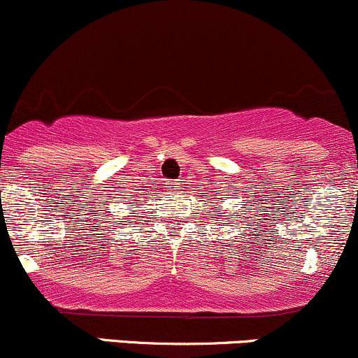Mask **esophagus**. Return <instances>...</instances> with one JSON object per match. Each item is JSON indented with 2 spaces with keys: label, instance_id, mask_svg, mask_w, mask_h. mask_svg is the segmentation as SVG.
Listing matches in <instances>:
<instances>
[{
  "label": "esophagus",
  "instance_id": "1",
  "mask_svg": "<svg viewBox=\"0 0 358 358\" xmlns=\"http://www.w3.org/2000/svg\"><path fill=\"white\" fill-rule=\"evenodd\" d=\"M166 185H168V190H175V187H176L175 182H170V183H166Z\"/></svg>",
  "mask_w": 358,
  "mask_h": 358
}]
</instances>
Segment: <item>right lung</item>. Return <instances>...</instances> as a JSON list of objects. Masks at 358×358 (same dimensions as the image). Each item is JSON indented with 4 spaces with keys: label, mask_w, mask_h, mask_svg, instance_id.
<instances>
[{
    "label": "right lung",
    "mask_w": 358,
    "mask_h": 358,
    "mask_svg": "<svg viewBox=\"0 0 358 358\" xmlns=\"http://www.w3.org/2000/svg\"><path fill=\"white\" fill-rule=\"evenodd\" d=\"M133 196L134 195H129V200H133ZM121 199H124V196H121ZM134 202H139V200H134ZM127 203H129V202H127Z\"/></svg>",
    "instance_id": "1"
}]
</instances>
